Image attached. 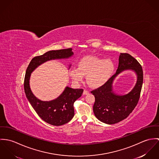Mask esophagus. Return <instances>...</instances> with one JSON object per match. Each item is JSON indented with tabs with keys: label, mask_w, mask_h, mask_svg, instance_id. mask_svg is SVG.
I'll return each instance as SVG.
<instances>
[{
	"label": "esophagus",
	"mask_w": 159,
	"mask_h": 159,
	"mask_svg": "<svg viewBox=\"0 0 159 159\" xmlns=\"http://www.w3.org/2000/svg\"><path fill=\"white\" fill-rule=\"evenodd\" d=\"M88 93H89V91H88V90L84 89V92H83V94H84V95H87V94H88Z\"/></svg>",
	"instance_id": "obj_1"
}]
</instances>
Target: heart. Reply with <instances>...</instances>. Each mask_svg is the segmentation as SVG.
Masks as SVG:
<instances>
[{
  "instance_id": "1",
  "label": "heart",
  "mask_w": 159,
  "mask_h": 159,
  "mask_svg": "<svg viewBox=\"0 0 159 159\" xmlns=\"http://www.w3.org/2000/svg\"><path fill=\"white\" fill-rule=\"evenodd\" d=\"M115 70V65L111 60L101 59L96 57H86L78 63V68L70 70L72 79L75 82L84 80L87 76L88 85L94 88L103 85L109 79Z\"/></svg>"
}]
</instances>
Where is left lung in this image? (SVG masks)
Segmentation results:
<instances>
[{
    "instance_id": "left-lung-1",
    "label": "left lung",
    "mask_w": 159,
    "mask_h": 159,
    "mask_svg": "<svg viewBox=\"0 0 159 159\" xmlns=\"http://www.w3.org/2000/svg\"><path fill=\"white\" fill-rule=\"evenodd\" d=\"M126 69H132L136 72L137 84L130 93L119 96L113 93L112 84L115 77ZM143 82V72L141 65L130 54L121 53L116 73L103 85L91 91L95 97L93 111L96 117L99 121L108 124L117 123L126 118L139 102Z\"/></svg>"
}]
</instances>
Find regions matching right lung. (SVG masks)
Here are the masks:
<instances>
[{
    "instance_id": "add662e5",
    "label": "right lung",
    "mask_w": 159,
    "mask_h": 159,
    "mask_svg": "<svg viewBox=\"0 0 159 159\" xmlns=\"http://www.w3.org/2000/svg\"><path fill=\"white\" fill-rule=\"evenodd\" d=\"M72 55L71 48L48 51L33 58L25 72L24 87L27 98L38 116L45 122L53 125H61L71 121L74 115V103L82 96L84 89L67 87L55 100L42 101L37 99L32 93L29 86L30 76L32 72L44 62L54 59L67 58Z\"/></svg>"
}]
</instances>
